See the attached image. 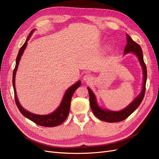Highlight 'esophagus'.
<instances>
[{"label": "esophagus", "instance_id": "34e87169", "mask_svg": "<svg viewBox=\"0 0 159 159\" xmlns=\"http://www.w3.org/2000/svg\"><path fill=\"white\" fill-rule=\"evenodd\" d=\"M91 80H92V76L89 74H85L83 78V80L85 82H89V81H91Z\"/></svg>", "mask_w": 159, "mask_h": 159}]
</instances>
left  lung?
<instances>
[{
    "mask_svg": "<svg viewBox=\"0 0 159 159\" xmlns=\"http://www.w3.org/2000/svg\"><path fill=\"white\" fill-rule=\"evenodd\" d=\"M127 43L125 48L124 50V55H125L128 53L131 52L135 55L140 62V64L142 67L143 74V85L142 89L137 97L134 98L132 102L129 104L127 106L121 111H115L109 110L106 109H103L101 107L97 102V99L95 94L88 87L89 95V103L91 110L95 115L96 117L103 121H106L108 123H115L123 121L127 119L130 115L133 113L135 111L137 107L141 104L143 99L144 95L145 93V85L147 78V67L144 62L143 51L141 46H139L133 40L132 38L127 34Z\"/></svg>",
    "mask_w": 159,
    "mask_h": 159,
    "instance_id": "1",
    "label": "left lung"
}]
</instances>
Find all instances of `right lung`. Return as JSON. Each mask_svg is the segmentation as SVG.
<instances>
[{
  "instance_id": "obj_1",
  "label": "right lung",
  "mask_w": 159,
  "mask_h": 159,
  "mask_svg": "<svg viewBox=\"0 0 159 159\" xmlns=\"http://www.w3.org/2000/svg\"><path fill=\"white\" fill-rule=\"evenodd\" d=\"M34 30H35L34 29L30 32V34L27 38L25 43L20 48V49L19 50L18 56L16 57V66L13 71V75H12V85H13V88L14 91V98H15V102L17 105V107L18 108L19 111H20V113L24 115V116L26 117L28 119H30V121H33L34 123L38 125L43 126V127H56L61 124L66 119V118L68 117L69 111H70V103H71L72 95H73L75 91L81 85V81H77L75 84L70 86L68 89H67L63 97V99H62L58 107H57L54 111H53L52 113L48 115H37V114L32 113L22 107V105H20V102H19L18 97H17V94H16V87H15V77H16L17 70H18V67L19 65V62H20V60L21 59V56H22L23 53L25 52L26 48L27 46L28 41L29 40V39L30 38L31 36L32 35L33 32H34Z\"/></svg>"
}]
</instances>
